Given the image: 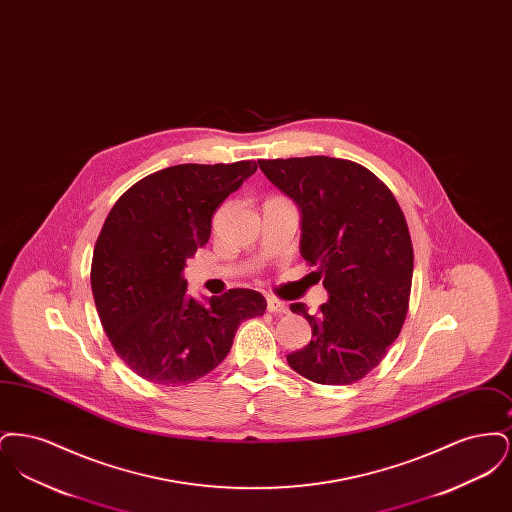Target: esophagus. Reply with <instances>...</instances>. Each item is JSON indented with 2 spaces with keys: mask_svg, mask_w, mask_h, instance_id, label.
Instances as JSON below:
<instances>
[{
  "mask_svg": "<svg viewBox=\"0 0 512 512\" xmlns=\"http://www.w3.org/2000/svg\"><path fill=\"white\" fill-rule=\"evenodd\" d=\"M267 309L270 313H276V315H286L288 313V305L276 297H268Z\"/></svg>",
  "mask_w": 512,
  "mask_h": 512,
  "instance_id": "1",
  "label": "esophagus"
}]
</instances>
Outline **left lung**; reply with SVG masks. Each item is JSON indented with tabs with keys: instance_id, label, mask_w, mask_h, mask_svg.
Instances as JSON below:
<instances>
[{
	"instance_id": "left-lung-1",
	"label": "left lung",
	"mask_w": 512,
	"mask_h": 512,
	"mask_svg": "<svg viewBox=\"0 0 512 512\" xmlns=\"http://www.w3.org/2000/svg\"><path fill=\"white\" fill-rule=\"evenodd\" d=\"M268 180L301 213V257L318 265L328 301L307 318L311 341L288 365L311 382L349 386L380 365L409 309L413 244L390 188L347 159L292 157L259 161Z\"/></svg>"
}]
</instances>
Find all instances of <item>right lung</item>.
<instances>
[{
    "instance_id": "add662e5",
    "label": "right lung",
    "mask_w": 512,
    "mask_h": 512,
    "mask_svg": "<svg viewBox=\"0 0 512 512\" xmlns=\"http://www.w3.org/2000/svg\"><path fill=\"white\" fill-rule=\"evenodd\" d=\"M257 171L255 161L176 165L121 195L99 232L92 292L117 355L153 384L184 386L228 355L240 324L263 317L267 299L236 288L199 303L182 274L209 242L220 203Z\"/></svg>"
}]
</instances>
